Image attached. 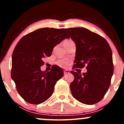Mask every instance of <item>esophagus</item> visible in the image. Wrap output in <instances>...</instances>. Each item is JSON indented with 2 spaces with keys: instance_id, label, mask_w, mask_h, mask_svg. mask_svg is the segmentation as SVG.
<instances>
[{
  "instance_id": "obj_1",
  "label": "esophagus",
  "mask_w": 124,
  "mask_h": 124,
  "mask_svg": "<svg viewBox=\"0 0 124 124\" xmlns=\"http://www.w3.org/2000/svg\"><path fill=\"white\" fill-rule=\"evenodd\" d=\"M63 72H64V74H65V75H66V74L69 73V71L68 70H65L63 71Z\"/></svg>"
}]
</instances>
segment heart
Instances as JSON below:
<instances>
[{
    "label": "heart",
    "instance_id": "obj_1",
    "mask_svg": "<svg viewBox=\"0 0 124 124\" xmlns=\"http://www.w3.org/2000/svg\"><path fill=\"white\" fill-rule=\"evenodd\" d=\"M71 41H72V40H66L65 42H64V45H66V44L69 43V42H71ZM69 61L66 59H60V60L58 61L57 62L58 65H59V66L62 67V68H65V67H66L67 65L69 64Z\"/></svg>",
    "mask_w": 124,
    "mask_h": 124
}]
</instances>
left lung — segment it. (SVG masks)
Instances as JSON below:
<instances>
[{
    "label": "left lung",
    "instance_id": "8db88e82",
    "mask_svg": "<svg viewBox=\"0 0 124 124\" xmlns=\"http://www.w3.org/2000/svg\"><path fill=\"white\" fill-rule=\"evenodd\" d=\"M76 46L73 68L86 66L82 75L71 71L74 80L70 85L72 96L85 104H94L105 96L113 75L112 51L106 39L83 27L66 28Z\"/></svg>",
    "mask_w": 124,
    "mask_h": 124
}]
</instances>
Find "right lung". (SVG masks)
<instances>
[{
  "label": "right lung",
  "mask_w": 124,
  "mask_h": 124,
  "mask_svg": "<svg viewBox=\"0 0 124 124\" xmlns=\"http://www.w3.org/2000/svg\"><path fill=\"white\" fill-rule=\"evenodd\" d=\"M69 38L64 28L46 27L32 31L18 41L12 54L11 77L25 101L39 104L52 96L63 71L56 65L48 72L41 70L42 59L50 56L54 46Z\"/></svg>",
  "instance_id": "1"
}]
</instances>
